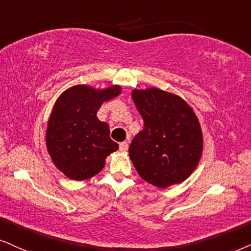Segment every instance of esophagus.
Returning a JSON list of instances; mask_svg holds the SVG:
<instances>
[{
	"label": "esophagus",
	"mask_w": 251,
	"mask_h": 251,
	"mask_svg": "<svg viewBox=\"0 0 251 251\" xmlns=\"http://www.w3.org/2000/svg\"><path fill=\"white\" fill-rule=\"evenodd\" d=\"M129 148V144L128 142H122V143H120V150L121 151H126Z\"/></svg>",
	"instance_id": "esophagus-1"
}]
</instances>
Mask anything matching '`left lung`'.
<instances>
[{"mask_svg":"<svg viewBox=\"0 0 251 251\" xmlns=\"http://www.w3.org/2000/svg\"><path fill=\"white\" fill-rule=\"evenodd\" d=\"M131 97L144 121L129 147L138 175L159 188L184 181L202 152V132L193 109L178 95L158 88L134 89Z\"/></svg>","mask_w":251,"mask_h":251,"instance_id":"left-lung-1","label":"left lung"}]
</instances>
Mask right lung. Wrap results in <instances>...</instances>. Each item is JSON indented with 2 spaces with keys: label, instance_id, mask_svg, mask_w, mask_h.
<instances>
[{
  "label": "right lung",
  "instance_id": "add662e5",
  "mask_svg": "<svg viewBox=\"0 0 251 251\" xmlns=\"http://www.w3.org/2000/svg\"><path fill=\"white\" fill-rule=\"evenodd\" d=\"M121 93L120 86L95 89L78 85L55 101L46 130V147L54 165L72 180L94 177L108 154L119 149L109 126L97 117L104 101Z\"/></svg>",
  "mask_w": 251,
  "mask_h": 251
}]
</instances>
